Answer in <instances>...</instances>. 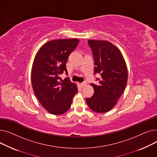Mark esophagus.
Masks as SVG:
<instances>
[{"mask_svg":"<svg viewBox=\"0 0 157 157\" xmlns=\"http://www.w3.org/2000/svg\"><path fill=\"white\" fill-rule=\"evenodd\" d=\"M86 85H87V83H86V81H84V82H83V83H81V86H86Z\"/></svg>","mask_w":157,"mask_h":157,"instance_id":"34e87169","label":"esophagus"}]
</instances>
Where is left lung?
Masks as SVG:
<instances>
[{
	"instance_id": "8db88e82",
	"label": "left lung",
	"mask_w": 157,
	"mask_h": 157,
	"mask_svg": "<svg viewBox=\"0 0 157 157\" xmlns=\"http://www.w3.org/2000/svg\"><path fill=\"white\" fill-rule=\"evenodd\" d=\"M95 61L94 73L101 74L97 85L90 84L94 89L92 97L86 102L92 111L106 113L117 104L126 88L128 70L120 49L111 43L102 40H88Z\"/></svg>"
}]
</instances>
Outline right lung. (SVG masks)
Returning <instances> with one entry per match:
<instances>
[{
    "instance_id": "right-lung-1",
    "label": "right lung",
    "mask_w": 157,
    "mask_h": 157,
    "mask_svg": "<svg viewBox=\"0 0 157 157\" xmlns=\"http://www.w3.org/2000/svg\"><path fill=\"white\" fill-rule=\"evenodd\" d=\"M78 39L49 40L37 52L31 71L32 85L34 94L43 108L50 114L59 115L70 108L74 96L78 93L76 83L69 78L62 79L66 62L76 49Z\"/></svg>"
}]
</instances>
